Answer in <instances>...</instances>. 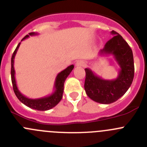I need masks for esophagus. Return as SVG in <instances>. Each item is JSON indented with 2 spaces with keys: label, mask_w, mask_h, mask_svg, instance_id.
I'll return each instance as SVG.
<instances>
[{
  "label": "esophagus",
  "mask_w": 147,
  "mask_h": 147,
  "mask_svg": "<svg viewBox=\"0 0 147 147\" xmlns=\"http://www.w3.org/2000/svg\"><path fill=\"white\" fill-rule=\"evenodd\" d=\"M85 63H84L83 60H78L76 63V66L77 67H84L85 66Z\"/></svg>",
  "instance_id": "esophagus-1"
}]
</instances>
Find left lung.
Returning <instances> with one entry per match:
<instances>
[{"instance_id":"obj_1","label":"left lung","mask_w":147,"mask_h":147,"mask_svg":"<svg viewBox=\"0 0 147 147\" xmlns=\"http://www.w3.org/2000/svg\"><path fill=\"white\" fill-rule=\"evenodd\" d=\"M115 36L107 42L100 52L102 55H112L120 67L119 75L115 80H107L96 75L89 68H85L84 90L93 101L101 104H111L122 97L132 83L134 75L132 50L122 37L115 30Z\"/></svg>"}]
</instances>
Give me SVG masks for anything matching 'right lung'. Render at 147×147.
I'll list each match as a JSON object with an SVG mask.
<instances>
[{"mask_svg":"<svg viewBox=\"0 0 147 147\" xmlns=\"http://www.w3.org/2000/svg\"><path fill=\"white\" fill-rule=\"evenodd\" d=\"M38 33L36 32H30L29 35H36ZM29 35H27L22 39L21 41L23 40L26 39L29 37ZM20 42L18 45L17 47L15 50L14 53H13V55L11 57V80L12 84H13V91H14L15 94H16V97H18L19 100L24 104L25 105L28 107L31 108V109H37L39 111H46L49 110V109H52L54 107H55L57 104L60 102V100L63 98V91H64V83L66 78H67L68 75L70 74L72 70L74 68V65H71L70 66H68L66 69L60 72L57 75L55 79V91L53 94L47 96V97H42V98H38V99H30L28 98L26 96L23 95L20 91H19L18 88L16 84V78H15V69H14V58L16 56V53H17L19 47H20Z\"/></svg>","mask_w":147,"mask_h":147,"instance_id":"1","label":"right lung"}]
</instances>
